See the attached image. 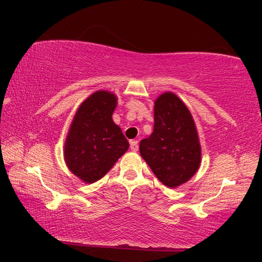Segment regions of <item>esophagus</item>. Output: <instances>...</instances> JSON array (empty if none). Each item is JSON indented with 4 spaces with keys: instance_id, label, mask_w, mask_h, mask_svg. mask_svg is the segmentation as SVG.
I'll list each match as a JSON object with an SVG mask.
<instances>
[{
    "instance_id": "esophagus-1",
    "label": "esophagus",
    "mask_w": 262,
    "mask_h": 262,
    "mask_svg": "<svg viewBox=\"0 0 262 262\" xmlns=\"http://www.w3.org/2000/svg\"><path fill=\"white\" fill-rule=\"evenodd\" d=\"M130 149L132 151H137L138 150V141H131L130 142Z\"/></svg>"
}]
</instances>
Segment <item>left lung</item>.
Returning a JSON list of instances; mask_svg holds the SVG:
<instances>
[{
  "label": "left lung",
  "instance_id": "8db88e82",
  "mask_svg": "<svg viewBox=\"0 0 262 262\" xmlns=\"http://www.w3.org/2000/svg\"><path fill=\"white\" fill-rule=\"evenodd\" d=\"M154 120L152 134L139 143V152L164 186L177 188L198 171L202 162L195 123L187 106L171 92L155 100Z\"/></svg>",
  "mask_w": 262,
  "mask_h": 262
}]
</instances>
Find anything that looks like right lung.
Instances as JSON below:
<instances>
[{
	"label": "right lung",
	"mask_w": 262,
	"mask_h": 262,
	"mask_svg": "<svg viewBox=\"0 0 262 262\" xmlns=\"http://www.w3.org/2000/svg\"><path fill=\"white\" fill-rule=\"evenodd\" d=\"M118 98L108 91L89 95L78 107L64 143V161L74 175L93 184L127 151V139L113 121Z\"/></svg>",
	"instance_id": "right-lung-1"
}]
</instances>
